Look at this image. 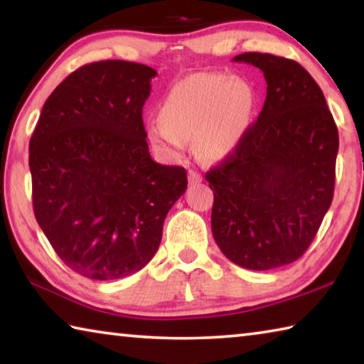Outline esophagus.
Here are the masks:
<instances>
[{"mask_svg": "<svg viewBox=\"0 0 364 364\" xmlns=\"http://www.w3.org/2000/svg\"><path fill=\"white\" fill-rule=\"evenodd\" d=\"M188 178H189V183H191V184H197V183L202 181V176H200L199 173H197V171H194V170L189 171Z\"/></svg>", "mask_w": 364, "mask_h": 364, "instance_id": "1", "label": "esophagus"}]
</instances>
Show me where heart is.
Segmentation results:
<instances>
[{"label":"heart","instance_id":"b5f03b06","mask_svg":"<svg viewBox=\"0 0 364 364\" xmlns=\"http://www.w3.org/2000/svg\"><path fill=\"white\" fill-rule=\"evenodd\" d=\"M254 107V91L245 80L218 72L194 73L171 86L159 119L147 123V136L168 157L180 156L194 139L202 159L218 162L242 143Z\"/></svg>","mask_w":364,"mask_h":364}]
</instances>
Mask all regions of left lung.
<instances>
[{"label": "left lung", "mask_w": 364, "mask_h": 364, "mask_svg": "<svg viewBox=\"0 0 364 364\" xmlns=\"http://www.w3.org/2000/svg\"><path fill=\"white\" fill-rule=\"evenodd\" d=\"M232 60L263 72L267 100L237 149L207 171L212 232L232 263L273 269L305 254L329 210L338 133L321 88L299 63L263 53Z\"/></svg>", "instance_id": "8db88e82"}]
</instances>
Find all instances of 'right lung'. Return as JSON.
<instances>
[{
  "label": "right lung",
  "instance_id": "right-lung-1",
  "mask_svg": "<svg viewBox=\"0 0 364 364\" xmlns=\"http://www.w3.org/2000/svg\"><path fill=\"white\" fill-rule=\"evenodd\" d=\"M157 72L100 60L72 72L41 109L30 138L33 212L60 260L90 279L144 268L186 170L154 162L143 106Z\"/></svg>",
  "mask_w": 364,
  "mask_h": 364
}]
</instances>
